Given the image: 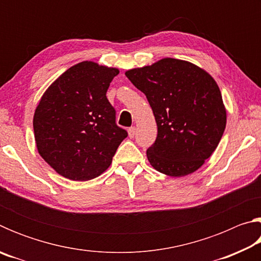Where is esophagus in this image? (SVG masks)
Masks as SVG:
<instances>
[{
    "instance_id": "obj_1",
    "label": "esophagus",
    "mask_w": 261,
    "mask_h": 261,
    "mask_svg": "<svg viewBox=\"0 0 261 261\" xmlns=\"http://www.w3.org/2000/svg\"><path fill=\"white\" fill-rule=\"evenodd\" d=\"M127 134H129L130 138H134L135 135H136V127L135 126L129 127V130H127Z\"/></svg>"
}]
</instances>
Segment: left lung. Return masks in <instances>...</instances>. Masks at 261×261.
Masks as SVG:
<instances>
[{
	"instance_id": "obj_1",
	"label": "left lung",
	"mask_w": 261,
	"mask_h": 261,
	"mask_svg": "<svg viewBox=\"0 0 261 261\" xmlns=\"http://www.w3.org/2000/svg\"><path fill=\"white\" fill-rule=\"evenodd\" d=\"M125 76L146 95L155 117L158 136L146 152L152 167L173 177L199 169L226 129V108L213 77L169 57Z\"/></svg>"
}]
</instances>
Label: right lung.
<instances>
[{"label":"right lung","mask_w":261,"mask_h":261,"mask_svg":"<svg viewBox=\"0 0 261 261\" xmlns=\"http://www.w3.org/2000/svg\"><path fill=\"white\" fill-rule=\"evenodd\" d=\"M118 69L84 61L47 88L35 109L38 152L56 173L72 180L100 176L127 132L116 124L106 96Z\"/></svg>","instance_id":"1"}]
</instances>
